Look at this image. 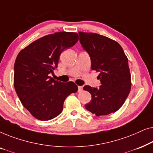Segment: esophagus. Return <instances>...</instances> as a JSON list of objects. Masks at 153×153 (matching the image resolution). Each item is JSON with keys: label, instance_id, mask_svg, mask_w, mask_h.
Segmentation results:
<instances>
[{"label": "esophagus", "instance_id": "34e87169", "mask_svg": "<svg viewBox=\"0 0 153 153\" xmlns=\"http://www.w3.org/2000/svg\"><path fill=\"white\" fill-rule=\"evenodd\" d=\"M82 90H83V86H80V85L78 86V92H79V93H80V92L82 91Z\"/></svg>", "mask_w": 153, "mask_h": 153}]
</instances>
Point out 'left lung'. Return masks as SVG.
Here are the masks:
<instances>
[{
	"label": "left lung",
	"instance_id": "8db88e82",
	"mask_svg": "<svg viewBox=\"0 0 153 153\" xmlns=\"http://www.w3.org/2000/svg\"><path fill=\"white\" fill-rule=\"evenodd\" d=\"M79 41L88 53L91 69L100 72L99 88L85 85L91 94L85 108L97 116L118 111L124 104L131 90V74L128 59L117 42L97 33L79 32Z\"/></svg>",
	"mask_w": 153,
	"mask_h": 153
}]
</instances>
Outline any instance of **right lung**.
<instances>
[{
  "label": "right lung",
  "mask_w": 153,
  "mask_h": 153,
  "mask_svg": "<svg viewBox=\"0 0 153 153\" xmlns=\"http://www.w3.org/2000/svg\"><path fill=\"white\" fill-rule=\"evenodd\" d=\"M78 40L76 33L58 32L37 39L19 53L14 68V88L23 106L35 118H56L67 97L78 91L72 81L62 83L49 76L62 51Z\"/></svg>",
  "instance_id": "right-lung-1"
}]
</instances>
